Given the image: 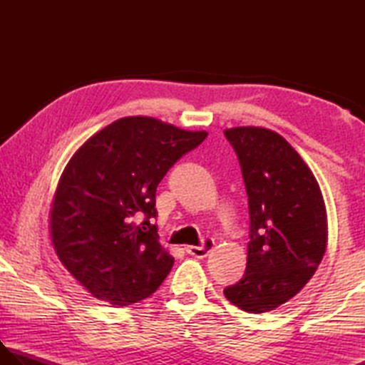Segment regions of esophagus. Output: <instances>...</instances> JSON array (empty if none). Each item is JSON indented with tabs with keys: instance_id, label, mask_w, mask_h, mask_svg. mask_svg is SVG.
I'll use <instances>...</instances> for the list:
<instances>
[{
	"instance_id": "34e87169",
	"label": "esophagus",
	"mask_w": 365,
	"mask_h": 365,
	"mask_svg": "<svg viewBox=\"0 0 365 365\" xmlns=\"http://www.w3.org/2000/svg\"><path fill=\"white\" fill-rule=\"evenodd\" d=\"M213 245H215L213 240L207 238L200 246H188L187 252L191 254V255H195V257H197V259H204V257H207L208 252L213 250Z\"/></svg>"
}]
</instances>
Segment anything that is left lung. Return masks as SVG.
Masks as SVG:
<instances>
[{"label":"left lung","mask_w":365,"mask_h":365,"mask_svg":"<svg viewBox=\"0 0 365 365\" xmlns=\"http://www.w3.org/2000/svg\"><path fill=\"white\" fill-rule=\"evenodd\" d=\"M224 136L242 166L250 205L246 271L224 297L245 312H269L319 268L328 243L327 208L312 170L276 131L237 127Z\"/></svg>","instance_id":"1"}]
</instances>
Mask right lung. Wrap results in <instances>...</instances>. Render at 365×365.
Returning a JSON list of instances; mask_svg holds the SVG:
<instances>
[{
  "label": "right lung",
  "instance_id": "obj_1",
  "mask_svg": "<svg viewBox=\"0 0 365 365\" xmlns=\"http://www.w3.org/2000/svg\"><path fill=\"white\" fill-rule=\"evenodd\" d=\"M205 138V131L135 115L113 122L75 152L54 195L51 242L92 297L128 306L165 281L174 257L152 224L155 192L168 170Z\"/></svg>",
  "mask_w": 365,
  "mask_h": 365
}]
</instances>
